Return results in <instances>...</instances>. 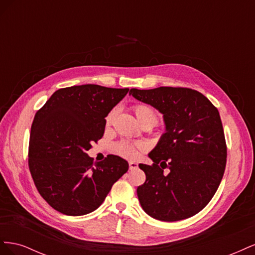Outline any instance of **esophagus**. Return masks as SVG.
<instances>
[{
    "instance_id": "1",
    "label": "esophagus",
    "mask_w": 255,
    "mask_h": 255,
    "mask_svg": "<svg viewBox=\"0 0 255 255\" xmlns=\"http://www.w3.org/2000/svg\"><path fill=\"white\" fill-rule=\"evenodd\" d=\"M128 167H129V170H134V169H136L138 167V164L135 163V161H129Z\"/></svg>"
}]
</instances>
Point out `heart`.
<instances>
[{
	"label": "heart",
	"mask_w": 255,
	"mask_h": 255,
	"mask_svg": "<svg viewBox=\"0 0 255 255\" xmlns=\"http://www.w3.org/2000/svg\"><path fill=\"white\" fill-rule=\"evenodd\" d=\"M133 111L135 113L136 118L138 122L140 123V126H155L158 120V114L157 112L153 109L152 106L148 104L139 103L133 106ZM115 116V111H112L109 113L105 118V125L110 126ZM143 148L142 143L140 142H132L128 140H121L115 144L114 149L117 152L119 155L127 157V158H134L137 156L138 152H139Z\"/></svg>",
	"instance_id": "b5f03b06"
}]
</instances>
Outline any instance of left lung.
Listing matches in <instances>:
<instances>
[{
    "mask_svg": "<svg viewBox=\"0 0 255 255\" xmlns=\"http://www.w3.org/2000/svg\"><path fill=\"white\" fill-rule=\"evenodd\" d=\"M129 95L155 107L166 125L149 153L153 164H139L145 173V182L137 187L140 205L157 220L189 218L211 201L225 173L227 143L219 112L190 88H132Z\"/></svg>",
    "mask_w": 255,
    "mask_h": 255,
    "instance_id": "left-lung-1",
    "label": "left lung"
}]
</instances>
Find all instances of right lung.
I'll return each instance as SVG.
<instances>
[{"label": "right lung", "instance_id": "obj_1", "mask_svg": "<svg viewBox=\"0 0 255 255\" xmlns=\"http://www.w3.org/2000/svg\"><path fill=\"white\" fill-rule=\"evenodd\" d=\"M128 92L94 84L61 88L36 113L28 167L37 190L54 210L69 216L94 212L128 171V161L117 155L94 163L86 153L101 139L105 117Z\"/></svg>", "mask_w": 255, "mask_h": 255}]
</instances>
